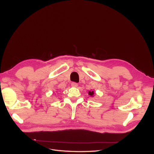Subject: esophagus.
<instances>
[{
	"label": "esophagus",
	"mask_w": 154,
	"mask_h": 154,
	"mask_svg": "<svg viewBox=\"0 0 154 154\" xmlns=\"http://www.w3.org/2000/svg\"><path fill=\"white\" fill-rule=\"evenodd\" d=\"M72 87H77L78 86V84L75 83V82H72L71 84Z\"/></svg>",
	"instance_id": "34e87169"
}]
</instances>
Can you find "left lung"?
<instances>
[{
  "label": "left lung",
  "mask_w": 154,
  "mask_h": 154,
  "mask_svg": "<svg viewBox=\"0 0 154 154\" xmlns=\"http://www.w3.org/2000/svg\"><path fill=\"white\" fill-rule=\"evenodd\" d=\"M88 95H89L91 97H94V92L92 91H91L88 92Z\"/></svg>",
  "instance_id": "1"
}]
</instances>
